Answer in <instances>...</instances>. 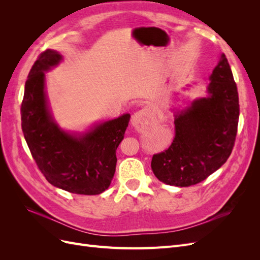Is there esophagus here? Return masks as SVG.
<instances>
[{
    "label": "esophagus",
    "mask_w": 260,
    "mask_h": 260,
    "mask_svg": "<svg viewBox=\"0 0 260 260\" xmlns=\"http://www.w3.org/2000/svg\"><path fill=\"white\" fill-rule=\"evenodd\" d=\"M152 116H153V109L151 107H145L143 109H141L140 112H138L135 116L132 117V124H135L136 127H139L141 123L148 120Z\"/></svg>",
    "instance_id": "esophagus-1"
}]
</instances>
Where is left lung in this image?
Instances as JSON below:
<instances>
[{
  "label": "left lung",
  "mask_w": 260,
  "mask_h": 260,
  "mask_svg": "<svg viewBox=\"0 0 260 260\" xmlns=\"http://www.w3.org/2000/svg\"><path fill=\"white\" fill-rule=\"evenodd\" d=\"M208 98L176 116L175 138L154 154L151 167L161 182L190 186L202 182L229 158L238 132L239 93L225 55L210 76Z\"/></svg>",
  "instance_id": "obj_1"
}]
</instances>
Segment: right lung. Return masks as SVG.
<instances>
[{"instance_id": "obj_1", "label": "right lung", "mask_w": 260, "mask_h": 260, "mask_svg": "<svg viewBox=\"0 0 260 260\" xmlns=\"http://www.w3.org/2000/svg\"><path fill=\"white\" fill-rule=\"evenodd\" d=\"M60 59L56 51L46 50L30 69L20 108L23 137L38 168L51 184L75 194H101L115 175L116 151L130 115L105 121L80 137L60 130L52 120L44 93V72Z\"/></svg>"}]
</instances>
